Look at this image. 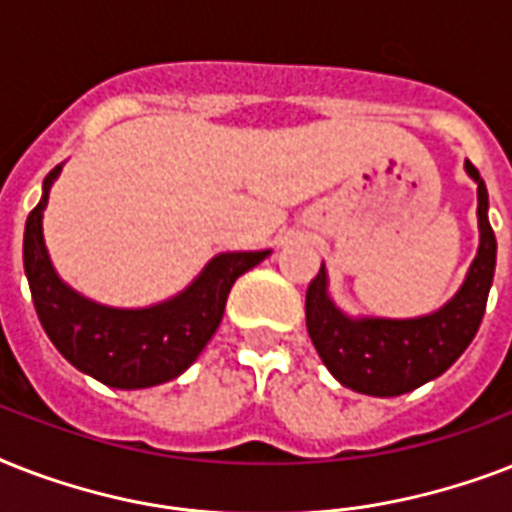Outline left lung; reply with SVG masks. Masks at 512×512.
I'll use <instances>...</instances> for the list:
<instances>
[{
	"label": "left lung",
	"instance_id": "obj_1",
	"mask_svg": "<svg viewBox=\"0 0 512 512\" xmlns=\"http://www.w3.org/2000/svg\"><path fill=\"white\" fill-rule=\"evenodd\" d=\"M465 172L478 185V252L460 289L438 311L414 319L350 316L329 292V273L305 295V324L321 361L340 385L364 396H401L436 380L476 337L494 281L497 239L489 225V193L470 162Z\"/></svg>",
	"mask_w": 512,
	"mask_h": 512
}]
</instances>
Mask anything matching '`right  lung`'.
I'll use <instances>...</instances> for the list:
<instances>
[{
  "instance_id": "obj_1",
  "label": "right lung",
  "mask_w": 512,
  "mask_h": 512,
  "mask_svg": "<svg viewBox=\"0 0 512 512\" xmlns=\"http://www.w3.org/2000/svg\"><path fill=\"white\" fill-rule=\"evenodd\" d=\"M60 170L63 164L44 177L42 199L23 233V268L44 332L68 364L108 388L140 390L175 380L220 327L233 281L263 263L271 249L220 252L183 292L146 308L95 303L60 279L44 244V209Z\"/></svg>"
}]
</instances>
